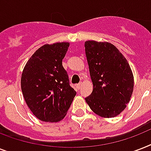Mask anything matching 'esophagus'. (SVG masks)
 Instances as JSON below:
<instances>
[{
	"instance_id": "obj_1",
	"label": "esophagus",
	"mask_w": 151,
	"mask_h": 151,
	"mask_svg": "<svg viewBox=\"0 0 151 151\" xmlns=\"http://www.w3.org/2000/svg\"><path fill=\"white\" fill-rule=\"evenodd\" d=\"M82 84H83L82 82H80V83H78V85H76V86H77V88H78V89H80L81 88V86H82Z\"/></svg>"
}]
</instances>
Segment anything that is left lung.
I'll use <instances>...</instances> for the list:
<instances>
[{"label":"left lung","instance_id":"1","mask_svg":"<svg viewBox=\"0 0 151 151\" xmlns=\"http://www.w3.org/2000/svg\"><path fill=\"white\" fill-rule=\"evenodd\" d=\"M85 47L93 84L92 94L85 101L100 117H116L126 107L133 92L130 66L112 44L88 41Z\"/></svg>","mask_w":151,"mask_h":151}]
</instances>
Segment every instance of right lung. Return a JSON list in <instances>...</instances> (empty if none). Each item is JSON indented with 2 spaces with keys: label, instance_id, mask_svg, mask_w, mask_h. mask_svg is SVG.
<instances>
[{
  "label": "right lung",
  "instance_id": "obj_1",
  "mask_svg": "<svg viewBox=\"0 0 151 151\" xmlns=\"http://www.w3.org/2000/svg\"><path fill=\"white\" fill-rule=\"evenodd\" d=\"M69 45L62 42L41 46L22 71L21 88L25 101L35 117L43 122L61 121L77 93L62 64Z\"/></svg>",
  "mask_w": 151,
  "mask_h": 151
}]
</instances>
